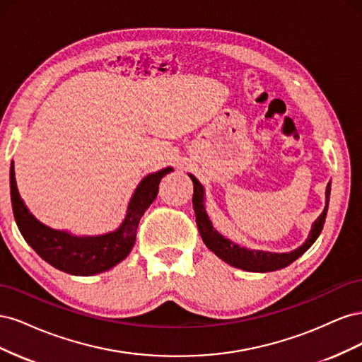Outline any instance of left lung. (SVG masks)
<instances>
[{
    "label": "left lung",
    "instance_id": "8db88e82",
    "mask_svg": "<svg viewBox=\"0 0 362 362\" xmlns=\"http://www.w3.org/2000/svg\"><path fill=\"white\" fill-rule=\"evenodd\" d=\"M189 177L193 181V208L196 216V225H198L199 234L204 240L205 246L221 258L222 261L228 262L229 266L242 269L246 272H275L279 269H284L290 266L293 261L302 257L306 250H308L313 243L320 235L325 218L327 213V205H329V194H331V182L326 187V205L323 213L315 218V222L311 226V231L308 234V238L305 240V243L294 249L291 252H286V254H273V252H262V250H249L246 247H242L231 242L229 238H225L221 233L216 231L210 217L205 210V190L204 185L189 173Z\"/></svg>",
    "mask_w": 362,
    "mask_h": 362
}]
</instances>
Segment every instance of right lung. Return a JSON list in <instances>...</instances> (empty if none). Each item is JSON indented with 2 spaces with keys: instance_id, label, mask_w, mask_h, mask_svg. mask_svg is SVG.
I'll use <instances>...</instances> for the list:
<instances>
[{
  "instance_id": "right-lung-1",
  "label": "right lung",
  "mask_w": 362,
  "mask_h": 362,
  "mask_svg": "<svg viewBox=\"0 0 362 362\" xmlns=\"http://www.w3.org/2000/svg\"><path fill=\"white\" fill-rule=\"evenodd\" d=\"M172 170V168L161 169L146 175L140 181L128 202L124 222L115 231L103 235L78 237L43 225L28 211L18 192L15 163L12 161L10 196H12L16 225L25 242L52 267L75 276H92L96 273H103L128 257L136 242L140 217L157 198L161 178Z\"/></svg>"
}]
</instances>
